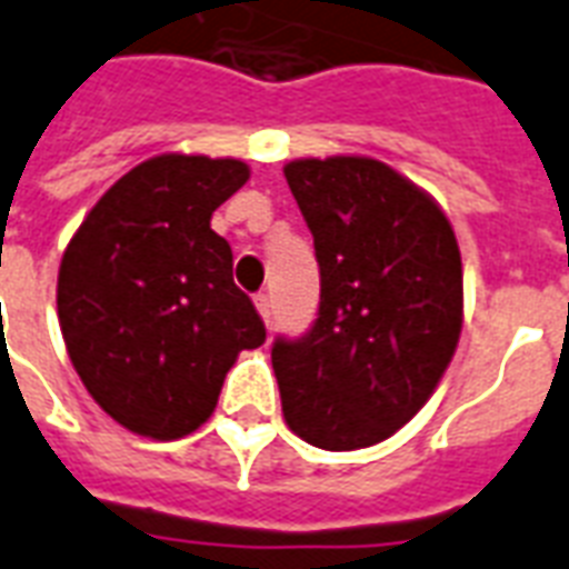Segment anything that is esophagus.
<instances>
[{"instance_id": "obj_1", "label": "esophagus", "mask_w": 569, "mask_h": 569, "mask_svg": "<svg viewBox=\"0 0 569 569\" xmlns=\"http://www.w3.org/2000/svg\"><path fill=\"white\" fill-rule=\"evenodd\" d=\"M254 308H258V315H261L263 323L270 326V320H272V299L267 297V293H261V297H254Z\"/></svg>"}]
</instances>
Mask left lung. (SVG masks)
<instances>
[{"instance_id": "8db88e82", "label": "left lung", "mask_w": 569, "mask_h": 569, "mask_svg": "<svg viewBox=\"0 0 569 569\" xmlns=\"http://www.w3.org/2000/svg\"><path fill=\"white\" fill-rule=\"evenodd\" d=\"M315 237L320 311L272 345L281 412L299 439L356 451L425 407L463 329V261L445 210L373 157L284 166Z\"/></svg>"}]
</instances>
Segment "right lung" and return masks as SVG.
Listing matches in <instances>:
<instances>
[{
  "mask_svg": "<svg viewBox=\"0 0 569 569\" xmlns=\"http://www.w3.org/2000/svg\"><path fill=\"white\" fill-rule=\"evenodd\" d=\"M246 180L234 157H151L106 189L61 254L56 306L70 362L130 433H196L237 356L267 338L234 284L231 246L210 228Z\"/></svg>",
  "mask_w": 569,
  "mask_h": 569,
  "instance_id": "add662e5",
  "label": "right lung"
}]
</instances>
